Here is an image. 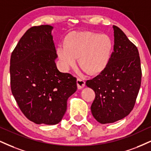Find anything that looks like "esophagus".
<instances>
[{
	"label": "esophagus",
	"mask_w": 151,
	"mask_h": 151,
	"mask_svg": "<svg viewBox=\"0 0 151 151\" xmlns=\"http://www.w3.org/2000/svg\"><path fill=\"white\" fill-rule=\"evenodd\" d=\"M77 85H78V88L79 90H81V89L83 88V87H85V81L83 79L79 78H78L77 79Z\"/></svg>",
	"instance_id": "34e87169"
}]
</instances>
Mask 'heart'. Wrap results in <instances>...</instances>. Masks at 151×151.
<instances>
[{
  "mask_svg": "<svg viewBox=\"0 0 151 151\" xmlns=\"http://www.w3.org/2000/svg\"><path fill=\"white\" fill-rule=\"evenodd\" d=\"M113 47L112 40L106 34L75 32L68 36L65 44L59 45L57 54L65 70L75 66L76 58L79 57L83 71L96 74L106 66Z\"/></svg>",
  "mask_w": 151,
  "mask_h": 151,
  "instance_id": "obj_1",
  "label": "heart"
}]
</instances>
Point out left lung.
Masks as SVG:
<instances>
[{"mask_svg": "<svg viewBox=\"0 0 151 151\" xmlns=\"http://www.w3.org/2000/svg\"><path fill=\"white\" fill-rule=\"evenodd\" d=\"M114 46L106 66L87 87L95 92L91 106L94 118L101 124L113 123L128 115L134 106L141 83L137 47L120 28L113 26Z\"/></svg>", "mask_w": 151, "mask_h": 151, "instance_id": "1", "label": "left lung"}]
</instances>
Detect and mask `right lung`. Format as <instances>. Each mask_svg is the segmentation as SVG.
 I'll return each mask as SVG.
<instances>
[{
    "label": "right lung",
    "mask_w": 151,
    "mask_h": 151,
    "mask_svg": "<svg viewBox=\"0 0 151 151\" xmlns=\"http://www.w3.org/2000/svg\"><path fill=\"white\" fill-rule=\"evenodd\" d=\"M50 25L28 29L12 51L10 86L22 112L31 122L56 124L66 111L67 100L77 90L76 78L57 69Z\"/></svg>",
    "instance_id": "right-lung-1"
}]
</instances>
